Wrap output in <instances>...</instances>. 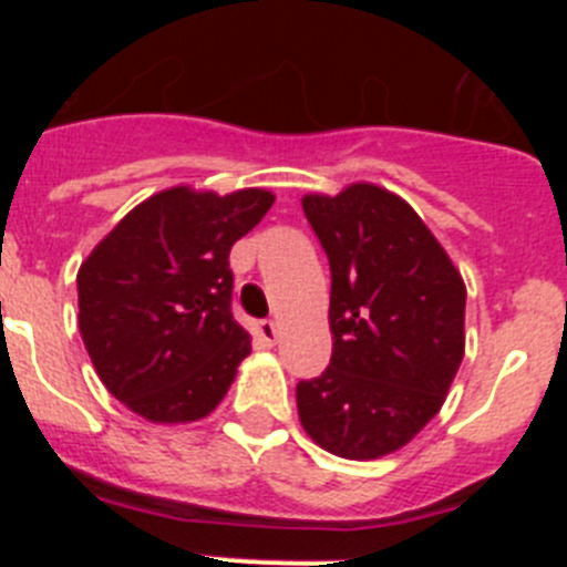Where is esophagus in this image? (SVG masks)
I'll use <instances>...</instances> for the list:
<instances>
[{"label":"esophagus","instance_id":"esophagus-1","mask_svg":"<svg viewBox=\"0 0 567 567\" xmlns=\"http://www.w3.org/2000/svg\"><path fill=\"white\" fill-rule=\"evenodd\" d=\"M255 332H258V338L264 340V343L272 346L275 340H278V323H275V320H260L258 327H255Z\"/></svg>","mask_w":567,"mask_h":567}]
</instances>
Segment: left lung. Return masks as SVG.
<instances>
[{
	"mask_svg": "<svg viewBox=\"0 0 567 567\" xmlns=\"http://www.w3.org/2000/svg\"><path fill=\"white\" fill-rule=\"evenodd\" d=\"M332 269V360L295 389L303 432L329 454L378 460L443 409L465 354V284L400 195L358 182L303 195Z\"/></svg>",
	"mask_w": 567,
	"mask_h": 567,
	"instance_id": "8db88e82",
	"label": "left lung"
}]
</instances>
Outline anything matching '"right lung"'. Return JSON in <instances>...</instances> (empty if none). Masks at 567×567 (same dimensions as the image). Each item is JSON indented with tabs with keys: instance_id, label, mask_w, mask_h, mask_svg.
<instances>
[{
	"instance_id": "1",
	"label": "right lung",
	"mask_w": 567,
	"mask_h": 567,
	"mask_svg": "<svg viewBox=\"0 0 567 567\" xmlns=\"http://www.w3.org/2000/svg\"><path fill=\"white\" fill-rule=\"evenodd\" d=\"M275 204L182 184L130 209L79 267V329L115 400L150 423L215 412L252 338L233 318L229 249Z\"/></svg>"
}]
</instances>
